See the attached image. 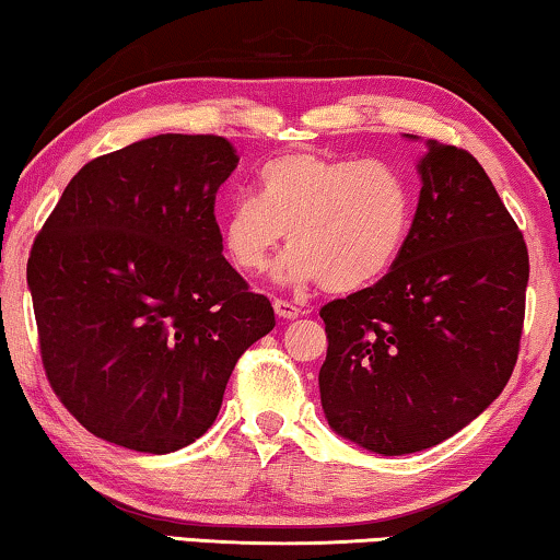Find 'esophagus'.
I'll return each instance as SVG.
<instances>
[{"mask_svg": "<svg viewBox=\"0 0 560 560\" xmlns=\"http://www.w3.org/2000/svg\"><path fill=\"white\" fill-rule=\"evenodd\" d=\"M272 307H275V313H278V318H282V320H293L300 315V307L288 303V300H275Z\"/></svg>", "mask_w": 560, "mask_h": 560, "instance_id": "obj_1", "label": "esophagus"}]
</instances>
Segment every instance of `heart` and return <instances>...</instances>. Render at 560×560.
Returning a JSON list of instances; mask_svg holds the SVG:
<instances>
[{
	"label": "heart",
	"mask_w": 560,
	"mask_h": 560,
	"mask_svg": "<svg viewBox=\"0 0 560 560\" xmlns=\"http://www.w3.org/2000/svg\"><path fill=\"white\" fill-rule=\"evenodd\" d=\"M415 186L381 159L293 151L257 172V199H237L222 220V249L234 270L262 275L280 253L285 285L320 282L334 293L374 285L407 247Z\"/></svg>",
	"instance_id": "heart-1"
}]
</instances>
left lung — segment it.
<instances>
[{
  "mask_svg": "<svg viewBox=\"0 0 560 560\" xmlns=\"http://www.w3.org/2000/svg\"><path fill=\"white\" fill-rule=\"evenodd\" d=\"M417 172L399 260L376 285L320 307L328 424L386 457L450 440L498 399L517 361L530 272L523 234L472 153L427 141Z\"/></svg>",
  "mask_w": 560,
  "mask_h": 560,
  "instance_id": "8db88e82",
  "label": "left lung"
}]
</instances>
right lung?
I'll return each instance as SVG.
<instances>
[{"label": "right lung", "mask_w": 560, "mask_h": 560, "mask_svg": "<svg viewBox=\"0 0 560 560\" xmlns=\"http://www.w3.org/2000/svg\"><path fill=\"white\" fill-rule=\"evenodd\" d=\"M222 136L161 133L93 159L32 245L27 285L45 374L88 432L166 455L220 415L234 363L275 328L224 260Z\"/></svg>", "instance_id": "1"}]
</instances>
